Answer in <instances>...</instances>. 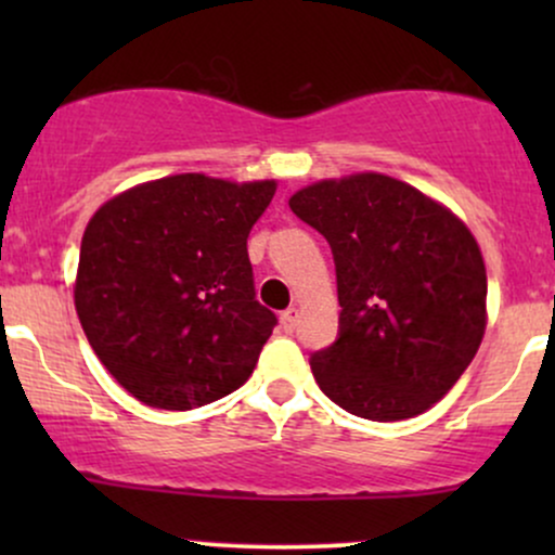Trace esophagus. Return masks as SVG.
Instances as JSON below:
<instances>
[{"label": "esophagus", "instance_id": "esophagus-1", "mask_svg": "<svg viewBox=\"0 0 555 555\" xmlns=\"http://www.w3.org/2000/svg\"><path fill=\"white\" fill-rule=\"evenodd\" d=\"M297 318H299V310H297V308H286L284 313H282V326H284V331H295Z\"/></svg>", "mask_w": 555, "mask_h": 555}]
</instances>
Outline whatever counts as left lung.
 <instances>
[{"instance_id": "obj_1", "label": "left lung", "mask_w": 555, "mask_h": 555, "mask_svg": "<svg viewBox=\"0 0 555 555\" xmlns=\"http://www.w3.org/2000/svg\"><path fill=\"white\" fill-rule=\"evenodd\" d=\"M289 208L328 240L336 263L339 339L310 358L321 391L375 423L423 415L486 334L475 234L443 203L378 171L308 184Z\"/></svg>"}]
</instances>
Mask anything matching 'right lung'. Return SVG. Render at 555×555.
<instances>
[{
	"label": "right lung",
	"instance_id": "obj_1",
	"mask_svg": "<svg viewBox=\"0 0 555 555\" xmlns=\"http://www.w3.org/2000/svg\"><path fill=\"white\" fill-rule=\"evenodd\" d=\"M276 180L197 171L109 197L88 221L75 310L117 384L158 410H193L256 371L276 315L256 299L247 234Z\"/></svg>",
	"mask_w": 555,
	"mask_h": 555
}]
</instances>
